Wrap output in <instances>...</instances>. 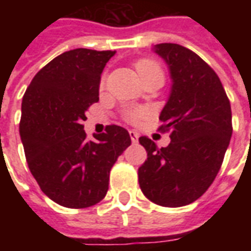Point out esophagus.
Returning a JSON list of instances; mask_svg holds the SVG:
<instances>
[{
	"instance_id": "34e87169",
	"label": "esophagus",
	"mask_w": 251,
	"mask_h": 251,
	"mask_svg": "<svg viewBox=\"0 0 251 251\" xmlns=\"http://www.w3.org/2000/svg\"><path fill=\"white\" fill-rule=\"evenodd\" d=\"M129 136H130V140L133 144H137V142H138V134H137L136 131L130 130L129 131Z\"/></svg>"
}]
</instances>
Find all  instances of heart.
I'll return each instance as SVG.
<instances>
[{"mask_svg":"<svg viewBox=\"0 0 251 251\" xmlns=\"http://www.w3.org/2000/svg\"><path fill=\"white\" fill-rule=\"evenodd\" d=\"M136 70L137 72L140 74L141 79L144 76L149 75V74H153V72H161L160 67L153 62V60H149V59H142V60H140V62H137ZM100 87H103V79H102V82H100ZM142 115H144V111H142V110L134 109V110H129V111L126 113L125 117H126V120L137 121V120H140Z\"/></svg>","mask_w":251,"mask_h":251,"instance_id":"1","label":"heart"}]
</instances>
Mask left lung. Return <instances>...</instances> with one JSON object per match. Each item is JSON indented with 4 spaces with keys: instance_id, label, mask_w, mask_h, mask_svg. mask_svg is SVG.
<instances>
[{
    "instance_id": "obj_1",
    "label": "left lung",
    "mask_w": 251,
    "mask_h": 251,
    "mask_svg": "<svg viewBox=\"0 0 251 251\" xmlns=\"http://www.w3.org/2000/svg\"><path fill=\"white\" fill-rule=\"evenodd\" d=\"M153 51L164 59L172 79L160 114L171 142L160 148L140 137L148 158L138 183L148 199L163 207H181L199 199L221 169L232 134L231 107L221 79L195 52L163 43Z\"/></svg>"
}]
</instances>
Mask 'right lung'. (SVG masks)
<instances>
[{"label": "right lung", "instance_id": "add662e5", "mask_svg": "<svg viewBox=\"0 0 251 251\" xmlns=\"http://www.w3.org/2000/svg\"><path fill=\"white\" fill-rule=\"evenodd\" d=\"M115 51L76 48L37 72L21 103L20 136L30 174L57 204L86 208L109 189L110 169L131 144L126 129L109 125L88 141L83 121L99 100V83Z\"/></svg>", "mask_w": 251, "mask_h": 251}]
</instances>
